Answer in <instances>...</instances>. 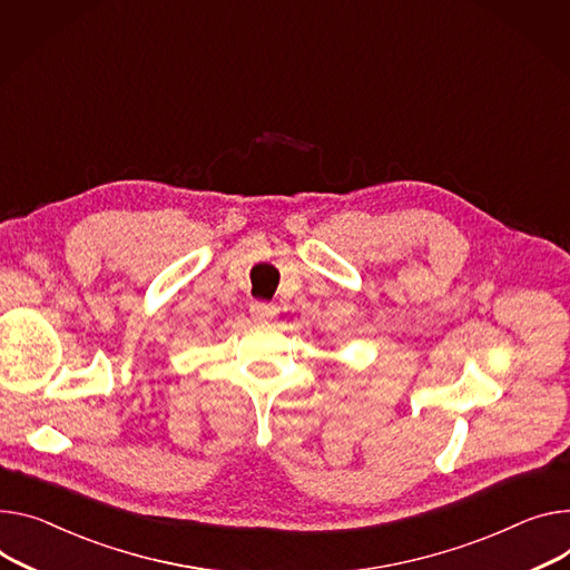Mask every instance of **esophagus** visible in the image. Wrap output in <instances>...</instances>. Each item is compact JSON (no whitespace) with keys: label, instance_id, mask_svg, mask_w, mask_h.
I'll return each mask as SVG.
<instances>
[{"label":"esophagus","instance_id":"obj_1","mask_svg":"<svg viewBox=\"0 0 570 570\" xmlns=\"http://www.w3.org/2000/svg\"><path fill=\"white\" fill-rule=\"evenodd\" d=\"M278 315V308L274 303H253L250 305V317L255 322H272Z\"/></svg>","mask_w":570,"mask_h":570}]
</instances>
